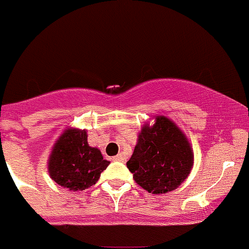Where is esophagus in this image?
Returning <instances> with one entry per match:
<instances>
[{
  "label": "esophagus",
  "mask_w": 249,
  "mask_h": 249,
  "mask_svg": "<svg viewBox=\"0 0 249 249\" xmlns=\"http://www.w3.org/2000/svg\"><path fill=\"white\" fill-rule=\"evenodd\" d=\"M114 160H118V162H126V155L124 153H120V155H117L116 157H113Z\"/></svg>",
  "instance_id": "34e87169"
}]
</instances>
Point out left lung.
Instances as JSON below:
<instances>
[{
	"mask_svg": "<svg viewBox=\"0 0 249 249\" xmlns=\"http://www.w3.org/2000/svg\"><path fill=\"white\" fill-rule=\"evenodd\" d=\"M192 167L193 151L186 135L164 116H156L153 126L142 127L127 162L136 183L153 195L175 191Z\"/></svg>",
	"mask_w": 249,
	"mask_h": 249,
	"instance_id": "left-lung-1",
	"label": "left lung"
}]
</instances>
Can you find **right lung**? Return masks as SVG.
<instances>
[{
  "label": "right lung",
  "mask_w": 249,
  "mask_h": 249,
  "mask_svg": "<svg viewBox=\"0 0 249 249\" xmlns=\"http://www.w3.org/2000/svg\"><path fill=\"white\" fill-rule=\"evenodd\" d=\"M108 164L100 149L89 144L86 129L70 127L52 147L48 173L63 188L83 191L96 184Z\"/></svg>",
  "instance_id": "add662e5"
}]
</instances>
